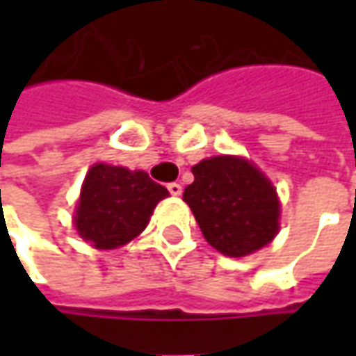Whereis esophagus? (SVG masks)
Instances as JSON below:
<instances>
[{"mask_svg": "<svg viewBox=\"0 0 356 356\" xmlns=\"http://www.w3.org/2000/svg\"><path fill=\"white\" fill-rule=\"evenodd\" d=\"M168 192H170L172 196H180V194H182V184L170 182V184H168Z\"/></svg>", "mask_w": 356, "mask_h": 356, "instance_id": "34e87169", "label": "esophagus"}]
</instances>
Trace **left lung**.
Masks as SVG:
<instances>
[{
  "instance_id": "obj_1",
  "label": "left lung",
  "mask_w": 356,
  "mask_h": 356,
  "mask_svg": "<svg viewBox=\"0 0 356 356\" xmlns=\"http://www.w3.org/2000/svg\"><path fill=\"white\" fill-rule=\"evenodd\" d=\"M186 186L190 206L206 241L229 257L261 250L280 232V198L264 172L239 156L198 162Z\"/></svg>"
}]
</instances>
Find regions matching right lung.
Returning a JSON list of instances; mask_svg holds the SVG:
<instances>
[{"instance_id":"right-lung-1","label":"right lung","mask_w":356,"mask_h":356,"mask_svg":"<svg viewBox=\"0 0 356 356\" xmlns=\"http://www.w3.org/2000/svg\"><path fill=\"white\" fill-rule=\"evenodd\" d=\"M168 196L164 186L143 170L122 166H90L75 208L79 236L97 250H115L143 232L160 200Z\"/></svg>"}]
</instances>
